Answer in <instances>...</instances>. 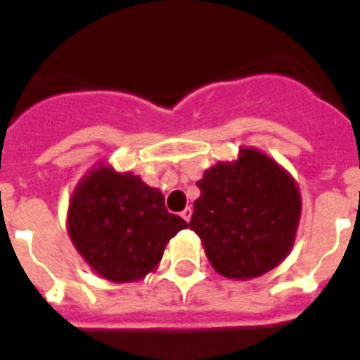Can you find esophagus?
<instances>
[{"mask_svg": "<svg viewBox=\"0 0 360 360\" xmlns=\"http://www.w3.org/2000/svg\"><path fill=\"white\" fill-rule=\"evenodd\" d=\"M191 214H193L191 207H186V210L182 211V218L186 220V222H189V220H191Z\"/></svg>", "mask_w": 360, "mask_h": 360, "instance_id": "esophagus-1", "label": "esophagus"}]
</instances>
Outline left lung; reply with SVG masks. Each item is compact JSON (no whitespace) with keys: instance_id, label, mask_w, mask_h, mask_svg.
I'll use <instances>...</instances> for the list:
<instances>
[{"instance_id":"1","label":"left lung","mask_w":360,"mask_h":360,"mask_svg":"<svg viewBox=\"0 0 360 360\" xmlns=\"http://www.w3.org/2000/svg\"><path fill=\"white\" fill-rule=\"evenodd\" d=\"M189 229L211 266L227 278H255L284 260L295 240L300 193L278 165L253 149L207 169Z\"/></svg>"}]
</instances>
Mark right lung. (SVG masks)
<instances>
[{"label":"right lung","instance_id":"right-lung-1","mask_svg":"<svg viewBox=\"0 0 360 360\" xmlns=\"http://www.w3.org/2000/svg\"><path fill=\"white\" fill-rule=\"evenodd\" d=\"M186 227L184 218L169 213L158 189L109 167L92 171L70 200V240L94 271L112 282L143 278Z\"/></svg>","mask_w":360,"mask_h":360}]
</instances>
